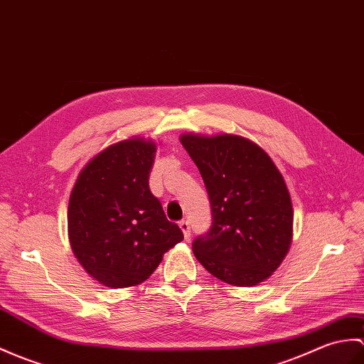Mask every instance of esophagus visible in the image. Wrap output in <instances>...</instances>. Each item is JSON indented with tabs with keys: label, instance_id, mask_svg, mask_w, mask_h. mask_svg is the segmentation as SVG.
Instances as JSON below:
<instances>
[{
	"label": "esophagus",
	"instance_id": "obj_1",
	"mask_svg": "<svg viewBox=\"0 0 364 364\" xmlns=\"http://www.w3.org/2000/svg\"><path fill=\"white\" fill-rule=\"evenodd\" d=\"M180 230H181L183 234H184V239L189 240V239H191V226H189V222H188V220H181V222H180Z\"/></svg>",
	"mask_w": 364,
	"mask_h": 364
}]
</instances>
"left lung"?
Wrapping results in <instances>:
<instances>
[{
  "label": "left lung",
  "instance_id": "obj_1",
  "mask_svg": "<svg viewBox=\"0 0 364 364\" xmlns=\"http://www.w3.org/2000/svg\"><path fill=\"white\" fill-rule=\"evenodd\" d=\"M205 181L213 225L192 243L220 281L252 287L276 272L290 250L293 206L282 173L257 144L237 134H181Z\"/></svg>",
  "mask_w": 364,
  "mask_h": 364
}]
</instances>
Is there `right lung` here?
I'll return each instance as SVG.
<instances>
[{
    "instance_id": "add662e5",
    "label": "right lung",
    "mask_w": 364,
    "mask_h": 364,
    "mask_svg": "<svg viewBox=\"0 0 364 364\" xmlns=\"http://www.w3.org/2000/svg\"><path fill=\"white\" fill-rule=\"evenodd\" d=\"M156 144L130 138L100 151L82 168L68 205V237L85 272L112 289L134 287L183 240L149 176Z\"/></svg>"
}]
</instances>
